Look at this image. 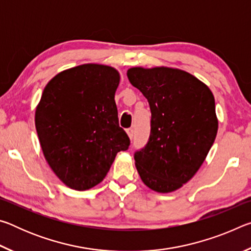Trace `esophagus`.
Here are the masks:
<instances>
[{
  "mask_svg": "<svg viewBox=\"0 0 251 251\" xmlns=\"http://www.w3.org/2000/svg\"><path fill=\"white\" fill-rule=\"evenodd\" d=\"M127 131V135H128V137L130 139H133V136H134V128H128L126 130Z\"/></svg>",
  "mask_w": 251,
  "mask_h": 251,
  "instance_id": "1",
  "label": "esophagus"
}]
</instances>
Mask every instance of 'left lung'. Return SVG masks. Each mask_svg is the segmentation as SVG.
<instances>
[{"label": "left lung", "mask_w": 251, "mask_h": 251, "mask_svg": "<svg viewBox=\"0 0 251 251\" xmlns=\"http://www.w3.org/2000/svg\"><path fill=\"white\" fill-rule=\"evenodd\" d=\"M127 77L151 112L150 139L135 152L136 168L151 189L174 192L192 179L215 142L214 95L194 75L172 67H131Z\"/></svg>", "instance_id": "8db88e82"}]
</instances>
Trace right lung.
<instances>
[{
    "label": "right lung",
    "instance_id": "obj_1",
    "mask_svg": "<svg viewBox=\"0 0 251 251\" xmlns=\"http://www.w3.org/2000/svg\"><path fill=\"white\" fill-rule=\"evenodd\" d=\"M118 84L114 67L83 64L55 75L44 88L35 112L37 136L50 167L72 189L99 185L117 152L128 150L114 100Z\"/></svg>",
    "mask_w": 251,
    "mask_h": 251
}]
</instances>
